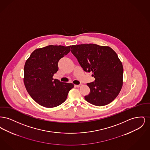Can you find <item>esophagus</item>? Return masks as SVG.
Returning <instances> with one entry per match:
<instances>
[{
    "label": "esophagus",
    "mask_w": 150,
    "mask_h": 150,
    "mask_svg": "<svg viewBox=\"0 0 150 150\" xmlns=\"http://www.w3.org/2000/svg\"><path fill=\"white\" fill-rule=\"evenodd\" d=\"M82 86V84H79V85H75V86H76V87H78V88H79V87H81Z\"/></svg>",
    "instance_id": "obj_1"
}]
</instances>
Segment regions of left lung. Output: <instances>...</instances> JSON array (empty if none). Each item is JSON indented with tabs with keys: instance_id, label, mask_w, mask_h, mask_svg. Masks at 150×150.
<instances>
[{
	"instance_id": "1",
	"label": "left lung",
	"mask_w": 150,
	"mask_h": 150,
	"mask_svg": "<svg viewBox=\"0 0 150 150\" xmlns=\"http://www.w3.org/2000/svg\"><path fill=\"white\" fill-rule=\"evenodd\" d=\"M71 51L83 69L92 71L95 78L86 84L90 93L85 100L97 106L112 102L122 86L123 67L116 52L109 47L94 44L72 45Z\"/></svg>"
}]
</instances>
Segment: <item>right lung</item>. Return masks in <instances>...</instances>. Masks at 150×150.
<instances>
[{
	"mask_svg": "<svg viewBox=\"0 0 150 150\" xmlns=\"http://www.w3.org/2000/svg\"><path fill=\"white\" fill-rule=\"evenodd\" d=\"M70 46L50 45L36 49L30 55L24 67L23 81L31 98L40 106L56 107L64 103L72 83L53 79L58 70L59 60L70 51Z\"/></svg>",
	"mask_w": 150,
	"mask_h": 150,
	"instance_id": "1",
	"label": "right lung"
}]
</instances>
